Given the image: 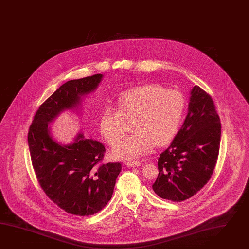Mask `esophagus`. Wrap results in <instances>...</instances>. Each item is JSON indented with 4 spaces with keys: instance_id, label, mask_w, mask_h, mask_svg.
Returning <instances> with one entry per match:
<instances>
[{
    "instance_id": "obj_1",
    "label": "esophagus",
    "mask_w": 249,
    "mask_h": 249,
    "mask_svg": "<svg viewBox=\"0 0 249 249\" xmlns=\"http://www.w3.org/2000/svg\"><path fill=\"white\" fill-rule=\"evenodd\" d=\"M125 165L127 167H139L141 166V162L139 160H134V161H127L125 162Z\"/></svg>"
}]
</instances>
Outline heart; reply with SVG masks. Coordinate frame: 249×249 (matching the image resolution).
I'll return each instance as SVG.
<instances>
[{
	"label": "heart",
	"mask_w": 249,
	"mask_h": 249,
	"mask_svg": "<svg viewBox=\"0 0 249 249\" xmlns=\"http://www.w3.org/2000/svg\"><path fill=\"white\" fill-rule=\"evenodd\" d=\"M118 108L107 107L100 115L99 126L105 138L114 143L121 137L128 121H134V134L118 141L113 154L130 160L150 153L154 147L173 139L183 116V95L156 84H147L127 90L117 99Z\"/></svg>",
	"instance_id": "heart-1"
}]
</instances>
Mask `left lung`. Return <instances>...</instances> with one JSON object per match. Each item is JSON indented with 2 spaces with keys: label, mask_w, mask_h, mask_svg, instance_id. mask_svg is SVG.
<instances>
[{
  "label": "left lung",
  "mask_w": 249,
  "mask_h": 249,
  "mask_svg": "<svg viewBox=\"0 0 249 249\" xmlns=\"http://www.w3.org/2000/svg\"><path fill=\"white\" fill-rule=\"evenodd\" d=\"M220 135V119L212 98L194 86L184 123L158 159L154 192L160 198L180 202L200 191L216 166Z\"/></svg>",
  "instance_id": "8db88e82"
}]
</instances>
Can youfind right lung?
I'll use <instances>...</instances> for the list:
<instances>
[{"mask_svg":"<svg viewBox=\"0 0 249 249\" xmlns=\"http://www.w3.org/2000/svg\"><path fill=\"white\" fill-rule=\"evenodd\" d=\"M102 74L73 79L59 87L38 109L29 129L32 166L47 196L66 212L91 216L112 198L119 162L102 163L106 148L80 131L71 143L53 138L49 124L65 111L77 112L82 98L96 91Z\"/></svg>","mask_w":249,"mask_h":249,"instance_id":"right-lung-1","label":"right lung"}]
</instances>
